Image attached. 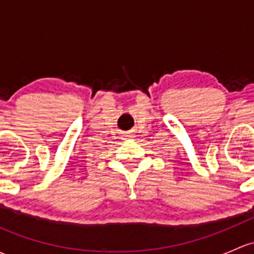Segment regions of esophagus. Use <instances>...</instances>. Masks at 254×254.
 <instances>
[{
    "label": "esophagus",
    "instance_id": "obj_1",
    "mask_svg": "<svg viewBox=\"0 0 254 254\" xmlns=\"http://www.w3.org/2000/svg\"><path fill=\"white\" fill-rule=\"evenodd\" d=\"M122 137H123V140H127V138H134V137H135V135L132 134V132L127 131V132H123Z\"/></svg>",
    "mask_w": 254,
    "mask_h": 254
}]
</instances>
